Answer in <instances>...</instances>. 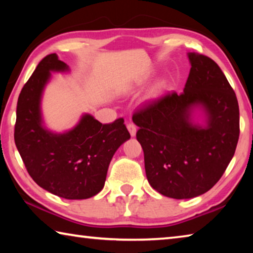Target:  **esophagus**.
<instances>
[{
    "instance_id": "esophagus-1",
    "label": "esophagus",
    "mask_w": 253,
    "mask_h": 253,
    "mask_svg": "<svg viewBox=\"0 0 253 253\" xmlns=\"http://www.w3.org/2000/svg\"><path fill=\"white\" fill-rule=\"evenodd\" d=\"M127 129H128V131H129V134H130L131 137H134V136L136 135L137 128H136V126L134 125V124H131V123L127 124Z\"/></svg>"
}]
</instances>
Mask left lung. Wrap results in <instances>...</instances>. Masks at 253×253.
<instances>
[{"mask_svg":"<svg viewBox=\"0 0 253 253\" xmlns=\"http://www.w3.org/2000/svg\"><path fill=\"white\" fill-rule=\"evenodd\" d=\"M191 70L181 95L149 101L132 115L144 151L148 183L172 199H191L215 185L232 160L239 140V105L220 67L190 52ZM201 105L207 126H196L190 111Z\"/></svg>","mask_w":253,"mask_h":253,"instance_id":"left-lung-1","label":"left lung"}]
</instances>
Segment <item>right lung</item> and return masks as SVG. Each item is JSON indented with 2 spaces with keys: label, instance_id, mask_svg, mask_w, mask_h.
Masks as SVG:
<instances>
[{
  "label": "right lung",
  "instance_id": "add662e5",
  "mask_svg": "<svg viewBox=\"0 0 253 253\" xmlns=\"http://www.w3.org/2000/svg\"><path fill=\"white\" fill-rule=\"evenodd\" d=\"M67 70L55 53L39 62L20 92L14 140L38 185L60 198L84 200L102 190L111 158L130 134L123 118L101 124L90 115H84L74 129L63 134L45 129L40 110L42 91L50 71Z\"/></svg>",
  "mask_w": 253,
  "mask_h": 253
}]
</instances>
